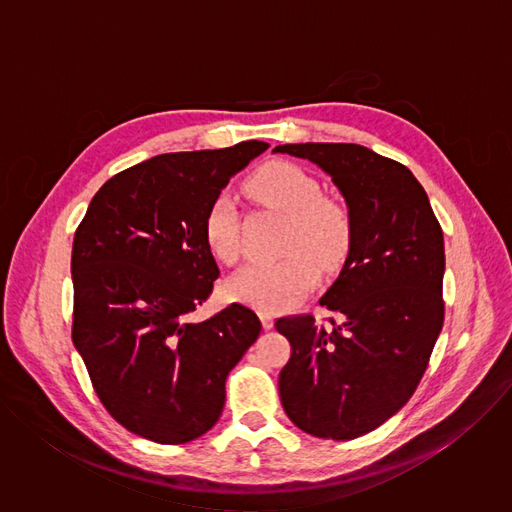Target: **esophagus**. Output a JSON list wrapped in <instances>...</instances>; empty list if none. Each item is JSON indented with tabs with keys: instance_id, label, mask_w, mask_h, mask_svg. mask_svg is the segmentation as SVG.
<instances>
[{
	"instance_id": "1",
	"label": "esophagus",
	"mask_w": 512,
	"mask_h": 512,
	"mask_svg": "<svg viewBox=\"0 0 512 512\" xmlns=\"http://www.w3.org/2000/svg\"><path fill=\"white\" fill-rule=\"evenodd\" d=\"M259 318H261V324H263L265 330H271V328H273V322H275V320H273V314H271V312L261 310V312H259Z\"/></svg>"
}]
</instances>
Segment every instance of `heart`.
Wrapping results in <instances>:
<instances>
[{
  "instance_id": "1",
  "label": "heart",
  "mask_w": 512,
  "mask_h": 512,
  "mask_svg": "<svg viewBox=\"0 0 512 512\" xmlns=\"http://www.w3.org/2000/svg\"><path fill=\"white\" fill-rule=\"evenodd\" d=\"M261 202L289 214L285 257L277 261H251L227 283L233 300L259 310H281L300 300L318 281L322 269H336L352 243L348 208L320 194L318 180L289 162L263 166L247 184ZM208 251L225 263L239 255V210L231 194H216L202 223Z\"/></svg>"
}]
</instances>
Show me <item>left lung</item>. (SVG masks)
Masks as SVG:
<instances>
[{
	"mask_svg": "<svg viewBox=\"0 0 512 512\" xmlns=\"http://www.w3.org/2000/svg\"><path fill=\"white\" fill-rule=\"evenodd\" d=\"M273 154L326 172L352 218L346 261L320 298L342 322H275L291 344L281 405L314 437L354 440L395 415L427 369L444 324V233L415 176L364 145L285 143Z\"/></svg>",
	"mask_w": 512,
	"mask_h": 512,
	"instance_id": "1",
	"label": "left lung"
}]
</instances>
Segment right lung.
Listing matches in <instances>:
<instances>
[{
    "label": "right lung",
    "instance_id": "right-lung-1",
    "mask_svg": "<svg viewBox=\"0 0 512 512\" xmlns=\"http://www.w3.org/2000/svg\"><path fill=\"white\" fill-rule=\"evenodd\" d=\"M269 148L162 154L93 196L72 243V342L105 409L158 444H186L221 417L225 381L257 340V314L231 304L194 322L218 265L204 214L229 180Z\"/></svg>",
    "mask_w": 512,
    "mask_h": 512
}]
</instances>
